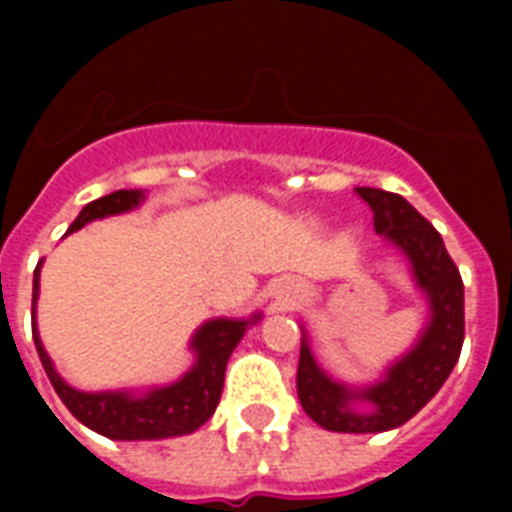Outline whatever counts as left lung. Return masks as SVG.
<instances>
[{
	"mask_svg": "<svg viewBox=\"0 0 512 512\" xmlns=\"http://www.w3.org/2000/svg\"><path fill=\"white\" fill-rule=\"evenodd\" d=\"M372 207L374 231L404 252L414 284L428 297L430 321L409 353L388 366L380 382L348 388L332 380L311 353L308 335L300 340L297 396L305 414L335 433H382L412 420L452 374L465 340V287L444 247L441 233L398 193L356 188ZM361 400L364 410H353Z\"/></svg>",
	"mask_w": 512,
	"mask_h": 512,
	"instance_id": "left-lung-1",
	"label": "left lung"
}]
</instances>
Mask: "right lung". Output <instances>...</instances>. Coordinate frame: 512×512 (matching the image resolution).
Listing matches in <instances>:
<instances>
[{
  "instance_id": "right-lung-1",
  "label": "right lung",
  "mask_w": 512,
  "mask_h": 512,
  "mask_svg": "<svg viewBox=\"0 0 512 512\" xmlns=\"http://www.w3.org/2000/svg\"><path fill=\"white\" fill-rule=\"evenodd\" d=\"M143 201V191H114L108 196L90 201L79 212L68 233L79 231L82 225L100 220L108 215L130 212ZM39 268L34 271V345L42 361L44 372L50 377L52 388L60 401L68 406V412L76 420L87 425L100 436L114 441H154V438L185 436L201 428L215 414L223 393L225 366L233 348L239 345L249 324L260 319L255 313L252 319H212L196 329L191 340V350L196 353V364L172 385L151 388L146 393H130V390H106V393H84L71 388L52 366L47 350H44L39 332H36V295H39Z\"/></svg>"
}]
</instances>
